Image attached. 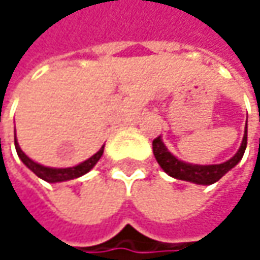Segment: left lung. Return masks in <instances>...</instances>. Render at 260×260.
Segmentation results:
<instances>
[{
    "label": "left lung",
    "instance_id": "left-lung-1",
    "mask_svg": "<svg viewBox=\"0 0 260 260\" xmlns=\"http://www.w3.org/2000/svg\"><path fill=\"white\" fill-rule=\"evenodd\" d=\"M152 146H153V155H155L158 164L169 176H172L175 179H181V181L194 182L199 185H211L214 182L220 181L231 169H234L235 166L241 161V158L245 152V147H247V125H245V132H244V138H242L239 150L235 153V156H232L229 161H226L223 164H212V166L186 164L181 159H178L176 156H173L167 150L161 137H156L153 140Z\"/></svg>",
    "mask_w": 260,
    "mask_h": 260
}]
</instances>
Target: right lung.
<instances>
[{
	"instance_id": "1",
	"label": "right lung",
	"mask_w": 260,
	"mask_h": 260,
	"mask_svg": "<svg viewBox=\"0 0 260 260\" xmlns=\"http://www.w3.org/2000/svg\"><path fill=\"white\" fill-rule=\"evenodd\" d=\"M15 147H16V152L21 158V161L25 164L26 167L36 175L39 176L40 179L46 182H64V181H71V179H77L79 176L88 173L94 166L96 162L101 159L102 153H104V146L99 149V152H96L91 158H88L87 161L81 162L78 166L75 167H68V169H51V167H45V166H40L37 162H34L32 159H29L26 156L25 153L21 150L18 141H16V134H15Z\"/></svg>"
}]
</instances>
